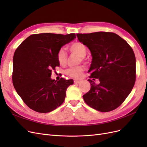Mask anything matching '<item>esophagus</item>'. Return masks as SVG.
<instances>
[{
  "instance_id": "esophagus-1",
  "label": "esophagus",
  "mask_w": 147,
  "mask_h": 147,
  "mask_svg": "<svg viewBox=\"0 0 147 147\" xmlns=\"http://www.w3.org/2000/svg\"><path fill=\"white\" fill-rule=\"evenodd\" d=\"M79 83H80V81H79V80H74V83L75 84H78Z\"/></svg>"
}]
</instances>
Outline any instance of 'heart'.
Returning a JSON list of instances; mask_svg holds the SVG:
<instances>
[{
  "label": "heart",
  "instance_id": "b5f03b06",
  "mask_svg": "<svg viewBox=\"0 0 147 147\" xmlns=\"http://www.w3.org/2000/svg\"><path fill=\"white\" fill-rule=\"evenodd\" d=\"M69 50L78 55L83 59V57L86 54V47L83 43L81 42H75L70 45L69 47ZM57 60L60 65H65L67 61V55L64 49H60L57 53ZM84 71V67L83 66H77L71 67L66 70L65 74L68 76L72 77L75 79L80 78L82 76Z\"/></svg>",
  "mask_w": 147,
  "mask_h": 147
}]
</instances>
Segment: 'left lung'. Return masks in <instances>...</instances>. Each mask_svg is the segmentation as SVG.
I'll list each match as a JSON object with an SVG mask.
<instances>
[{"label":"left lung","mask_w":147,"mask_h":147,"mask_svg":"<svg viewBox=\"0 0 147 147\" xmlns=\"http://www.w3.org/2000/svg\"><path fill=\"white\" fill-rule=\"evenodd\" d=\"M79 42L90 50L92 62L88 80L91 89L83 96L86 104L97 111L107 112L121 105L130 94L136 82L134 53L118 35L97 32L77 34ZM98 78L100 83L94 82Z\"/></svg>","instance_id":"obj_1"}]
</instances>
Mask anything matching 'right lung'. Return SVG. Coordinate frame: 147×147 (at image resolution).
I'll return each mask as SVG.
<instances>
[{
  "label": "right lung",
  "mask_w": 147,
  "mask_h": 147,
  "mask_svg": "<svg viewBox=\"0 0 147 147\" xmlns=\"http://www.w3.org/2000/svg\"><path fill=\"white\" fill-rule=\"evenodd\" d=\"M76 38L67 35L43 33L31 35L16 50L13 59V86L24 103L39 113H48L63 103L73 80L51 78L59 63L57 53Z\"/></svg>",
  "instance_id": "right-lung-1"
}]
</instances>
